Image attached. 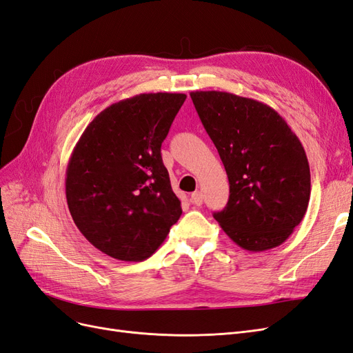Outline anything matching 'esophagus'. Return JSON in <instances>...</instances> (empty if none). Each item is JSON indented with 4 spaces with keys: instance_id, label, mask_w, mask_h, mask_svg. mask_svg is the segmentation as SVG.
<instances>
[{
    "instance_id": "obj_1",
    "label": "esophagus",
    "mask_w": 353,
    "mask_h": 353,
    "mask_svg": "<svg viewBox=\"0 0 353 353\" xmlns=\"http://www.w3.org/2000/svg\"><path fill=\"white\" fill-rule=\"evenodd\" d=\"M191 201H193L194 205L200 206L201 203H203V194H201V191H194V193L191 194Z\"/></svg>"
}]
</instances>
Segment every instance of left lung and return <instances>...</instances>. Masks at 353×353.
<instances>
[{
    "label": "left lung",
    "mask_w": 353,
    "mask_h": 353,
    "mask_svg": "<svg viewBox=\"0 0 353 353\" xmlns=\"http://www.w3.org/2000/svg\"><path fill=\"white\" fill-rule=\"evenodd\" d=\"M190 95L230 181L227 206L213 218L244 250L283 244L302 222L311 196L301 140L268 104L225 91Z\"/></svg>",
    "instance_id": "8db88e82"
}]
</instances>
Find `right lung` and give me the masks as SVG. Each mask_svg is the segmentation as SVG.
<instances>
[{
  "label": "right lung",
  "instance_id": "1",
  "mask_svg": "<svg viewBox=\"0 0 353 353\" xmlns=\"http://www.w3.org/2000/svg\"><path fill=\"white\" fill-rule=\"evenodd\" d=\"M185 94L150 92L121 100L85 128L66 169L74 225L117 261L141 262L179 219L160 147Z\"/></svg>",
  "mask_w": 353,
  "mask_h": 353
}]
</instances>
